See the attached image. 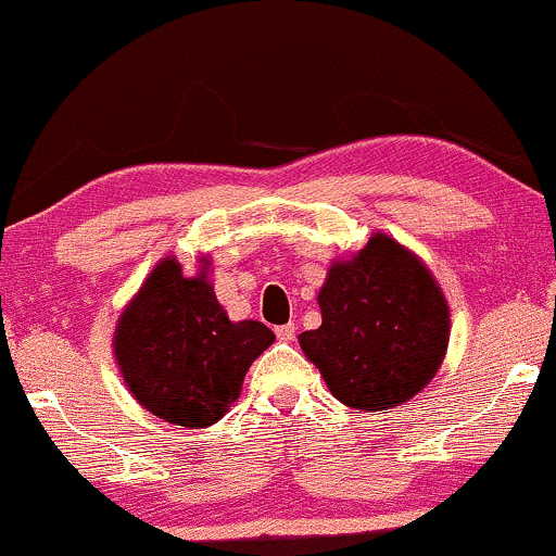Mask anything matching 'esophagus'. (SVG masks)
<instances>
[{
    "label": "esophagus",
    "instance_id": "obj_1",
    "mask_svg": "<svg viewBox=\"0 0 556 556\" xmlns=\"http://www.w3.org/2000/svg\"><path fill=\"white\" fill-rule=\"evenodd\" d=\"M274 333H277L279 342H292V339H295V333H298V326L295 324L277 326V329H274Z\"/></svg>",
    "mask_w": 556,
    "mask_h": 556
}]
</instances>
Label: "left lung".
<instances>
[{"mask_svg":"<svg viewBox=\"0 0 556 556\" xmlns=\"http://www.w3.org/2000/svg\"><path fill=\"white\" fill-rule=\"evenodd\" d=\"M320 326L300 333L305 357L342 404L386 412L430 383L447 350L451 311L409 249L376 232L333 261L318 292Z\"/></svg>","mask_w":556,"mask_h":556,"instance_id":"obj_1","label":"left lung"}]
</instances>
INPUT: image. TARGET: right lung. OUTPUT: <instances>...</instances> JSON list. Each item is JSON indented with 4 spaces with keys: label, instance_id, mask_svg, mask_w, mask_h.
<instances>
[{
    "label": "right lung",
    "instance_id": "1",
    "mask_svg": "<svg viewBox=\"0 0 556 556\" xmlns=\"http://www.w3.org/2000/svg\"><path fill=\"white\" fill-rule=\"evenodd\" d=\"M163 258L124 307L113 352L131 396L170 425L210 427L240 396L253 359L274 342L261 320H230L206 279Z\"/></svg>",
    "mask_w": 556,
    "mask_h": 556
}]
</instances>
